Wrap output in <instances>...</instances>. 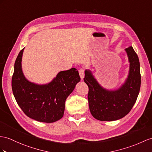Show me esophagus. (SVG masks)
<instances>
[{
	"label": "esophagus",
	"instance_id": "1",
	"mask_svg": "<svg viewBox=\"0 0 152 152\" xmlns=\"http://www.w3.org/2000/svg\"><path fill=\"white\" fill-rule=\"evenodd\" d=\"M79 72V75L81 79H83L84 77V69H80Z\"/></svg>",
	"mask_w": 152,
	"mask_h": 152
}]
</instances>
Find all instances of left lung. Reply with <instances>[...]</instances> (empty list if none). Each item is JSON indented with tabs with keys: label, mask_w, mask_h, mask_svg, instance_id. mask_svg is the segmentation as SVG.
<instances>
[{
	"label": "left lung",
	"mask_w": 152,
	"mask_h": 152,
	"mask_svg": "<svg viewBox=\"0 0 152 152\" xmlns=\"http://www.w3.org/2000/svg\"><path fill=\"white\" fill-rule=\"evenodd\" d=\"M129 62L128 78L121 88L108 90L100 85L90 70L85 71L84 80L88 85L89 108L95 119L101 121L120 119L130 112L137 99L140 88V63L134 48L126 49Z\"/></svg>",
	"instance_id": "8db88e82"
}]
</instances>
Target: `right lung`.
Returning <instances> with one entry per match:
<instances>
[{"label": "right lung", "mask_w": 152, "mask_h": 152, "mask_svg": "<svg viewBox=\"0 0 152 152\" xmlns=\"http://www.w3.org/2000/svg\"><path fill=\"white\" fill-rule=\"evenodd\" d=\"M24 48L16 58L12 76L13 94L23 112L31 119L42 123H53L63 117L66 99L80 80L79 72L73 68L60 72L47 84L29 82L22 70Z\"/></svg>", "instance_id": "1"}]
</instances>
